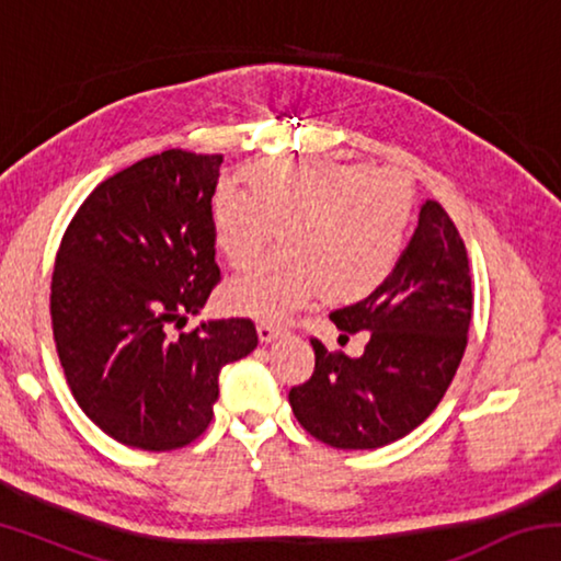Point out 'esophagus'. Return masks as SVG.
<instances>
[{"label":"esophagus","mask_w":561,"mask_h":561,"mask_svg":"<svg viewBox=\"0 0 561 561\" xmlns=\"http://www.w3.org/2000/svg\"><path fill=\"white\" fill-rule=\"evenodd\" d=\"M257 334H260V341L270 344V341L287 334V329L279 327V324H272V321H262V324H257Z\"/></svg>","instance_id":"1"}]
</instances>
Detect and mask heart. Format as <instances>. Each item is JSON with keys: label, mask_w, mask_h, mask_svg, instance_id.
I'll list each match as a JSON object with an SVG mask.
<instances>
[{"label": "heart", "mask_w": 561, "mask_h": 561, "mask_svg": "<svg viewBox=\"0 0 561 561\" xmlns=\"http://www.w3.org/2000/svg\"><path fill=\"white\" fill-rule=\"evenodd\" d=\"M242 193L220 185L210 220L234 270L257 262L279 232L282 252L225 287L227 309L284 319L314 294L360 301L391 277L413 220V187L396 170L297 158L242 168Z\"/></svg>", "instance_id": "obj_1"}]
</instances>
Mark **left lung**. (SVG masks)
<instances>
[{
    "label": "left lung",
    "mask_w": 561,
    "mask_h": 561,
    "mask_svg": "<svg viewBox=\"0 0 561 561\" xmlns=\"http://www.w3.org/2000/svg\"><path fill=\"white\" fill-rule=\"evenodd\" d=\"M472 319L468 252L440 203L425 201L391 277L331 314L341 336L371 331L364 356L319 339L314 374L289 391L301 428L339 450H374L417 428L458 371Z\"/></svg>",
    "instance_id": "1"
}]
</instances>
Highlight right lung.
I'll return each mask as SVG.
<instances>
[{"label":"right lung","mask_w":561,"mask_h":561,"mask_svg":"<svg viewBox=\"0 0 561 561\" xmlns=\"http://www.w3.org/2000/svg\"><path fill=\"white\" fill-rule=\"evenodd\" d=\"M222 156L163 150L93 190L56 252L51 327L76 403L128 448L178 450L213 421L217 376L257 346L250 319L203 321L217 282Z\"/></svg>","instance_id":"right-lung-1"}]
</instances>
